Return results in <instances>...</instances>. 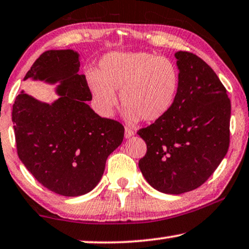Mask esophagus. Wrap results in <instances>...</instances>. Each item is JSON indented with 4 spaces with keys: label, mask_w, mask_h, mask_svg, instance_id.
<instances>
[{
    "label": "esophagus",
    "mask_w": 249,
    "mask_h": 249,
    "mask_svg": "<svg viewBox=\"0 0 249 249\" xmlns=\"http://www.w3.org/2000/svg\"><path fill=\"white\" fill-rule=\"evenodd\" d=\"M133 135H134V131L133 130H131L130 127H125V138L128 139V138L133 137Z\"/></svg>",
    "instance_id": "obj_1"
}]
</instances>
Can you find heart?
Here are the masks:
<instances>
[{
  "mask_svg": "<svg viewBox=\"0 0 249 249\" xmlns=\"http://www.w3.org/2000/svg\"><path fill=\"white\" fill-rule=\"evenodd\" d=\"M180 71L168 58L150 52H111L88 74V84L98 110L110 117L119 91L128 123L156 122L166 116L180 91Z\"/></svg>",
  "mask_w": 249,
  "mask_h": 249,
  "instance_id": "b5f03b06",
  "label": "heart"
}]
</instances>
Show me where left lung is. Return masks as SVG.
I'll return each mask as SVG.
<instances>
[{
  "mask_svg": "<svg viewBox=\"0 0 249 249\" xmlns=\"http://www.w3.org/2000/svg\"><path fill=\"white\" fill-rule=\"evenodd\" d=\"M180 91L166 116L138 134L147 143L139 160L152 188L168 195L195 190L227 155L231 102L213 69L196 54L175 53Z\"/></svg>",
  "mask_w": 249,
  "mask_h": 249,
  "instance_id": "obj_1",
  "label": "left lung"
}]
</instances>
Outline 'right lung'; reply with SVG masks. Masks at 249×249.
<instances>
[{
	"mask_svg": "<svg viewBox=\"0 0 249 249\" xmlns=\"http://www.w3.org/2000/svg\"><path fill=\"white\" fill-rule=\"evenodd\" d=\"M79 66L74 50L45 51L24 81L58 83L59 98L46 104L21 91L12 108L21 163L42 185L66 197L93 190L108 156L124 138L121 123L100 117L88 105L92 94Z\"/></svg>",
	"mask_w": 249,
	"mask_h": 249,
	"instance_id": "1",
	"label": "right lung"
}]
</instances>
